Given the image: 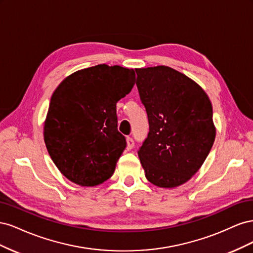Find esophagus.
<instances>
[{
    "label": "esophagus",
    "instance_id": "obj_1",
    "mask_svg": "<svg viewBox=\"0 0 253 253\" xmlns=\"http://www.w3.org/2000/svg\"><path fill=\"white\" fill-rule=\"evenodd\" d=\"M134 139L132 138V137H126V148L128 150H131L134 148Z\"/></svg>",
    "mask_w": 253,
    "mask_h": 253
}]
</instances>
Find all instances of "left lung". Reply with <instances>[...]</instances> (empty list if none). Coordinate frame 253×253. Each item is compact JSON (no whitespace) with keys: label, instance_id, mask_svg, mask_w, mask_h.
Listing matches in <instances>:
<instances>
[{"label":"left lung","instance_id":"left-lung-1","mask_svg":"<svg viewBox=\"0 0 253 253\" xmlns=\"http://www.w3.org/2000/svg\"><path fill=\"white\" fill-rule=\"evenodd\" d=\"M135 71L150 126L138 151L145 177L160 188L180 186L200 170L215 139L210 99L171 67Z\"/></svg>","mask_w":253,"mask_h":253}]
</instances>
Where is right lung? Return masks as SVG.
I'll return each instance as SVG.
<instances>
[{
	"label": "right lung",
	"mask_w": 253,
	"mask_h": 253,
	"mask_svg": "<svg viewBox=\"0 0 253 253\" xmlns=\"http://www.w3.org/2000/svg\"><path fill=\"white\" fill-rule=\"evenodd\" d=\"M135 72L99 64L68 76L53 91L44 141L59 171L83 187L108 180L126 147L116 103L132 90Z\"/></svg>",
	"instance_id": "right-lung-1"
}]
</instances>
